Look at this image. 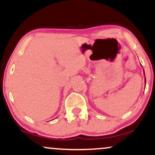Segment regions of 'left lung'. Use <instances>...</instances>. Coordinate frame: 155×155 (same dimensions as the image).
I'll use <instances>...</instances> for the list:
<instances>
[{
  "label": "left lung",
  "instance_id": "1",
  "mask_svg": "<svg viewBox=\"0 0 155 155\" xmlns=\"http://www.w3.org/2000/svg\"><path fill=\"white\" fill-rule=\"evenodd\" d=\"M144 74H145V72H144ZM145 83H146V79H145Z\"/></svg>",
  "mask_w": 155,
  "mask_h": 155
}]
</instances>
